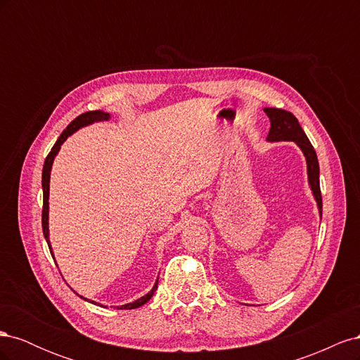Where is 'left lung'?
Instances as JSON below:
<instances>
[{"label":"left lung","instance_id":"obj_1","mask_svg":"<svg viewBox=\"0 0 360 360\" xmlns=\"http://www.w3.org/2000/svg\"><path fill=\"white\" fill-rule=\"evenodd\" d=\"M264 112L270 120V130L267 135L269 143H279V141H292L296 144L307 160V172L308 183L312 191L314 200L317 202L320 217L323 214V201L320 191V167L317 153L309 143L307 134L303 132L297 118L285 110H278V108H264Z\"/></svg>","mask_w":360,"mask_h":360}]
</instances>
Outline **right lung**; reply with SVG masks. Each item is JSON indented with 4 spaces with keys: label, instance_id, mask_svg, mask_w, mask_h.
<instances>
[{
    "label": "right lung",
    "instance_id": "obj_1",
    "mask_svg": "<svg viewBox=\"0 0 360 360\" xmlns=\"http://www.w3.org/2000/svg\"><path fill=\"white\" fill-rule=\"evenodd\" d=\"M110 118H111V114H110V112H103V111H101V110H97V111H89V112L81 114L79 117H76V118L73 120V122H72L66 129L63 130V134L60 135V138L57 139V143L53 144L52 150L49 151L48 158L45 159V165H43V172H41V188H43L41 226H43V236H45V238H46L52 258H53V252H52L51 242H49V222H48V221H49V201H48V200H49V181H51V169H52L53 159H56V156L58 155V151H60V148H61L64 141H66L70 135H73V134L76 132V130H79V129H82V127H85V126H90V124H93V123L108 122V120H110ZM158 281H159V278L156 279L153 288H151V290L146 294V296L139 297V299H136V300H134V302H130V303L122 304V307H118V309H135V308L143 307V304H146L151 297H153L155 291L158 290ZM75 292H76V291H75ZM76 294H78V292H76ZM78 296H79V294H78ZM79 297L84 299V300H86V302H90V303L99 304V303H96L94 300L85 299V297H82V296H79ZM101 307H103V304H101ZM103 308H105V307H103Z\"/></svg>",
    "mask_w": 360,
    "mask_h": 360
}]
</instances>
